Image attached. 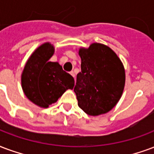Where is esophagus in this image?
<instances>
[{"instance_id": "obj_1", "label": "esophagus", "mask_w": 154, "mask_h": 154, "mask_svg": "<svg viewBox=\"0 0 154 154\" xmlns=\"http://www.w3.org/2000/svg\"><path fill=\"white\" fill-rule=\"evenodd\" d=\"M70 74H71V75H72V77H75V73H74V72H73V71L70 72Z\"/></svg>"}]
</instances>
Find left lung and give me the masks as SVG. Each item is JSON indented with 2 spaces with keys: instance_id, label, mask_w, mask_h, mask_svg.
<instances>
[{
  "instance_id": "1",
  "label": "left lung",
  "mask_w": 154,
  "mask_h": 154,
  "mask_svg": "<svg viewBox=\"0 0 154 154\" xmlns=\"http://www.w3.org/2000/svg\"><path fill=\"white\" fill-rule=\"evenodd\" d=\"M81 72L74 92L78 106L91 116L106 113L120 100L125 85V70L118 55L100 43L80 49Z\"/></svg>"
}]
</instances>
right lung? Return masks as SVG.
<instances>
[{"mask_svg":"<svg viewBox=\"0 0 154 154\" xmlns=\"http://www.w3.org/2000/svg\"><path fill=\"white\" fill-rule=\"evenodd\" d=\"M54 49L45 43L35 51L22 74L25 95L36 105L47 108L56 102L68 89H72L74 79L58 63L50 62Z\"/></svg>","mask_w":154,"mask_h":154,"instance_id":"right-lung-1","label":"right lung"}]
</instances>
